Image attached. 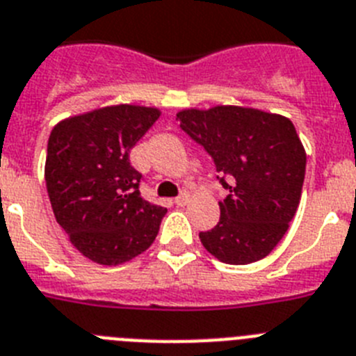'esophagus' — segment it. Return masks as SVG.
Masks as SVG:
<instances>
[{"label": "esophagus", "instance_id": "1", "mask_svg": "<svg viewBox=\"0 0 356 356\" xmlns=\"http://www.w3.org/2000/svg\"><path fill=\"white\" fill-rule=\"evenodd\" d=\"M188 202V193L186 191H182L181 195L179 197H175V204H177V206H184V204Z\"/></svg>", "mask_w": 356, "mask_h": 356}]
</instances>
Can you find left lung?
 Segmentation results:
<instances>
[{
	"label": "left lung",
	"instance_id": "1",
	"mask_svg": "<svg viewBox=\"0 0 356 356\" xmlns=\"http://www.w3.org/2000/svg\"><path fill=\"white\" fill-rule=\"evenodd\" d=\"M181 129L204 147L227 190L220 220L199 233L206 251L224 264L247 265L280 243L301 200L307 154L285 116L218 105L177 114Z\"/></svg>",
	"mask_w": 356,
	"mask_h": 356
}]
</instances>
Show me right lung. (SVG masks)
Instances as JSON below:
<instances>
[{
  "label": "right lung",
  "instance_id": "1",
  "mask_svg": "<svg viewBox=\"0 0 356 356\" xmlns=\"http://www.w3.org/2000/svg\"><path fill=\"white\" fill-rule=\"evenodd\" d=\"M159 114L114 105L64 120L49 134L44 179L51 209L95 264H125L156 240L166 209L141 197L143 175L129 154Z\"/></svg>",
  "mask_w": 356,
  "mask_h": 356
}]
</instances>
